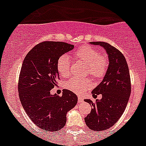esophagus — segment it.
<instances>
[{"instance_id":"1","label":"esophagus","mask_w":146,"mask_h":146,"mask_svg":"<svg viewBox=\"0 0 146 146\" xmlns=\"http://www.w3.org/2000/svg\"><path fill=\"white\" fill-rule=\"evenodd\" d=\"M82 102H83V99H82V97H80V96H79V97H78V103H82Z\"/></svg>"}]
</instances>
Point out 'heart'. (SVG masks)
Segmentation results:
<instances>
[{
    "label": "heart",
    "mask_w": 146,
    "mask_h": 146,
    "mask_svg": "<svg viewBox=\"0 0 146 146\" xmlns=\"http://www.w3.org/2000/svg\"><path fill=\"white\" fill-rule=\"evenodd\" d=\"M74 57L87 65L86 74L94 79L104 77L108 70V60L95 48L85 46L74 52ZM57 69L60 76L66 77L71 73V61L66 55H61L57 61ZM66 88L77 94H83L91 87L88 79L72 77L65 82Z\"/></svg>",
    "instance_id": "b5f03b06"
}]
</instances>
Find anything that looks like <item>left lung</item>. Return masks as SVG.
Instances as JSON below:
<instances>
[{
  "label": "left lung",
  "instance_id": "left-lung-1",
  "mask_svg": "<svg viewBox=\"0 0 146 146\" xmlns=\"http://www.w3.org/2000/svg\"><path fill=\"white\" fill-rule=\"evenodd\" d=\"M90 44L100 45L106 50L110 63L103 80L92 91L94 97L102 94V98L95 103L85 99L92 105L85 118L86 125L91 130L102 131L115 124L124 112L131 94V79L126 58L118 49L107 42Z\"/></svg>",
  "mask_w": 146,
  "mask_h": 146
}]
</instances>
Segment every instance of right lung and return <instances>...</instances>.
Masks as SVG:
<instances>
[{
	"label": "right lung",
	"mask_w": 146,
	"mask_h": 146,
	"mask_svg": "<svg viewBox=\"0 0 146 146\" xmlns=\"http://www.w3.org/2000/svg\"><path fill=\"white\" fill-rule=\"evenodd\" d=\"M74 47L66 42H41L23 62L18 81L20 100L30 119L44 130L56 131L64 127L67 112L77 103V95L69 90L64 89L62 96L50 94L59 79L58 59Z\"/></svg>",
	"instance_id": "add662e5"
}]
</instances>
